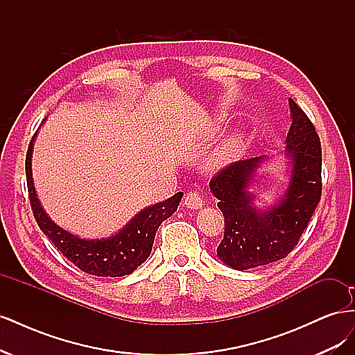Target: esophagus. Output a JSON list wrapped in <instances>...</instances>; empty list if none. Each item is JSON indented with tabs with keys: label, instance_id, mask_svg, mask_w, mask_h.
I'll return each mask as SVG.
<instances>
[{
	"label": "esophagus",
	"instance_id": "34e87169",
	"mask_svg": "<svg viewBox=\"0 0 355 355\" xmlns=\"http://www.w3.org/2000/svg\"><path fill=\"white\" fill-rule=\"evenodd\" d=\"M185 206L188 209H192V210H198L202 207V198L200 194H197V192H189V194H187L185 197V201H184Z\"/></svg>",
	"mask_w": 355,
	"mask_h": 355
}]
</instances>
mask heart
<instances>
[{
	"label": "heart",
	"instance_id": "heart-1",
	"mask_svg": "<svg viewBox=\"0 0 355 355\" xmlns=\"http://www.w3.org/2000/svg\"><path fill=\"white\" fill-rule=\"evenodd\" d=\"M219 121H214L211 127H209L206 132L201 136V144H207L213 141L214 137L219 133ZM240 146V137L239 135H230L225 139H222V142L214 148V151L209 155L206 161V168L207 171H211V173H216V171L222 170L223 167H227L234 155L237 154Z\"/></svg>",
	"mask_w": 355,
	"mask_h": 355
}]
</instances>
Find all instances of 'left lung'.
I'll use <instances>...</instances> for the list:
<instances>
[{
  "label": "left lung",
  "instance_id": "8db88e82",
  "mask_svg": "<svg viewBox=\"0 0 355 355\" xmlns=\"http://www.w3.org/2000/svg\"><path fill=\"white\" fill-rule=\"evenodd\" d=\"M290 124L286 137L288 182L284 194L270 206L257 207L252 192L257 170L268 157L239 161L210 180L211 194L225 216L219 259L244 271L283 259L297 244L321 197V145L313 123L288 99Z\"/></svg>",
  "mask_w": 355,
  "mask_h": 355
}]
</instances>
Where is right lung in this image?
<instances>
[{"mask_svg":"<svg viewBox=\"0 0 355 355\" xmlns=\"http://www.w3.org/2000/svg\"><path fill=\"white\" fill-rule=\"evenodd\" d=\"M35 137L37 133L32 137L26 154V180L32 211L40 230L69 262L84 272L98 277H123L132 274L151 254L159 223L178 210L184 192H178L173 197L142 209L111 237L81 239L53 222L41 206L32 178V153H34Z\"/></svg>","mask_w":355,"mask_h":355,"instance_id":"1","label":"right lung"}]
</instances>
